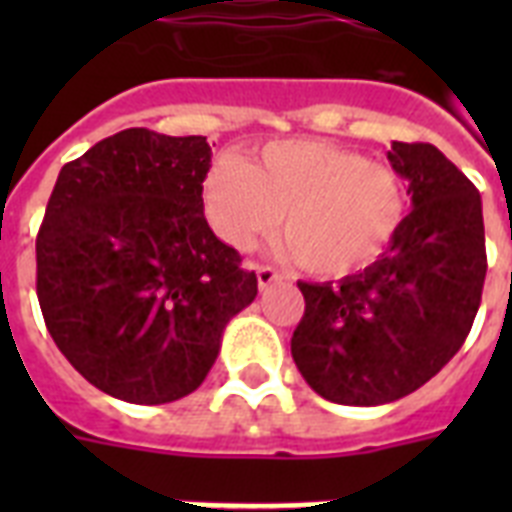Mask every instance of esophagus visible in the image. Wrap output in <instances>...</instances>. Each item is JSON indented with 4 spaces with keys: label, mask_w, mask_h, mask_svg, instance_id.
Segmentation results:
<instances>
[{
    "label": "esophagus",
    "mask_w": 512,
    "mask_h": 512,
    "mask_svg": "<svg viewBox=\"0 0 512 512\" xmlns=\"http://www.w3.org/2000/svg\"><path fill=\"white\" fill-rule=\"evenodd\" d=\"M255 271H257V287H260V289L273 287L276 281L284 279V276H281V273L276 271V268H271V265H257Z\"/></svg>",
    "instance_id": "1"
}]
</instances>
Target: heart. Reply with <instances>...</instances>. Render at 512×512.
Here are the masks:
<instances>
[{"label":"heart","instance_id":"1","mask_svg":"<svg viewBox=\"0 0 512 512\" xmlns=\"http://www.w3.org/2000/svg\"><path fill=\"white\" fill-rule=\"evenodd\" d=\"M209 228L233 249L255 247L281 220L284 252L319 276L364 271L396 239L409 207L388 162L324 140L271 143L255 164L225 156L204 180Z\"/></svg>","mask_w":512,"mask_h":512}]
</instances>
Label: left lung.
<instances>
[{"mask_svg":"<svg viewBox=\"0 0 512 512\" xmlns=\"http://www.w3.org/2000/svg\"><path fill=\"white\" fill-rule=\"evenodd\" d=\"M388 162L412 212L390 247L337 284L297 287L305 316L292 358L321 398L380 406L436 377L468 337L486 279L481 193L436 146L398 143Z\"/></svg>","mask_w":512,"mask_h":512,"instance_id":"obj_1","label":"left lung"}]
</instances>
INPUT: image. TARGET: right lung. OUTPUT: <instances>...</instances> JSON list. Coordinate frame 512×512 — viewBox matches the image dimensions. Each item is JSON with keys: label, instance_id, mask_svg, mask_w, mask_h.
I'll return each mask as SVG.
<instances>
[{"label": "right lung", "instance_id": "1", "mask_svg": "<svg viewBox=\"0 0 512 512\" xmlns=\"http://www.w3.org/2000/svg\"><path fill=\"white\" fill-rule=\"evenodd\" d=\"M207 138L132 127L60 170L36 236V295L60 353L130 404L199 388L255 271L204 217Z\"/></svg>", "mask_w": 512, "mask_h": 512}]
</instances>
